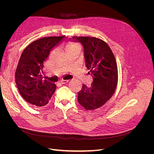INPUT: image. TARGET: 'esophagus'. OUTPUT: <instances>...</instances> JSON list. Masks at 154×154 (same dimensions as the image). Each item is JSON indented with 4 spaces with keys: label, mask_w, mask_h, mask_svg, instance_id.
<instances>
[{
    "label": "esophagus",
    "mask_w": 154,
    "mask_h": 154,
    "mask_svg": "<svg viewBox=\"0 0 154 154\" xmlns=\"http://www.w3.org/2000/svg\"><path fill=\"white\" fill-rule=\"evenodd\" d=\"M69 80H61L60 81V83H62V84H65V83H66L67 82H69Z\"/></svg>",
    "instance_id": "esophagus-1"
}]
</instances>
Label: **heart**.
Masks as SVG:
<instances>
[{
	"label": "heart",
	"instance_id": "b5f03b06",
	"mask_svg": "<svg viewBox=\"0 0 154 154\" xmlns=\"http://www.w3.org/2000/svg\"><path fill=\"white\" fill-rule=\"evenodd\" d=\"M78 47V44H75V43H73V42H69L67 44V49H69L70 48H76Z\"/></svg>",
	"mask_w": 154,
	"mask_h": 154
}]
</instances>
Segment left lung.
I'll use <instances>...</instances> for the list:
<instances>
[{
	"label": "left lung",
	"instance_id": "left-lung-1",
	"mask_svg": "<svg viewBox=\"0 0 154 154\" xmlns=\"http://www.w3.org/2000/svg\"><path fill=\"white\" fill-rule=\"evenodd\" d=\"M83 48L85 66L92 78L91 85L83 84L78 92V101L87 110L103 106L115 92L118 83V67L114 55L107 44L95 37L73 36Z\"/></svg>",
	"mask_w": 154,
	"mask_h": 154
}]
</instances>
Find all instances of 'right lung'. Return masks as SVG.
Wrapping results in <instances>:
<instances>
[{
    "mask_svg": "<svg viewBox=\"0 0 154 154\" xmlns=\"http://www.w3.org/2000/svg\"><path fill=\"white\" fill-rule=\"evenodd\" d=\"M65 39V36L45 37L32 42L23 51L15 72V82L20 95L37 106H45L56 91V85L48 78L42 80L44 63L50 52Z\"/></svg>",
    "mask_w": 154,
    "mask_h": 154,
    "instance_id": "1",
    "label": "right lung"
}]
</instances>
